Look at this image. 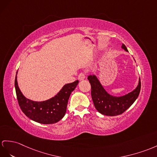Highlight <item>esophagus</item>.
<instances>
[{"mask_svg": "<svg viewBox=\"0 0 157 157\" xmlns=\"http://www.w3.org/2000/svg\"><path fill=\"white\" fill-rule=\"evenodd\" d=\"M85 78V74L83 73V72H81V73H80L78 76V79L79 81H82Z\"/></svg>", "mask_w": 157, "mask_h": 157, "instance_id": "obj_1", "label": "esophagus"}]
</instances>
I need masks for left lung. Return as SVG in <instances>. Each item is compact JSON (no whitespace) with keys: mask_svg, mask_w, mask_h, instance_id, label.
I'll return each mask as SVG.
<instances>
[{"mask_svg":"<svg viewBox=\"0 0 157 157\" xmlns=\"http://www.w3.org/2000/svg\"><path fill=\"white\" fill-rule=\"evenodd\" d=\"M121 48L128 52L123 44ZM91 85V96L95 108L102 114L106 116H117L123 113L138 98L140 90V79L135 89L128 94L120 97L113 96L108 93L95 75L88 76Z\"/></svg>","mask_w":157,"mask_h":157,"instance_id":"left-lung-1","label":"left lung"}]
</instances>
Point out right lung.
<instances>
[{
	"label": "right lung",
	"instance_id": "1",
	"mask_svg": "<svg viewBox=\"0 0 157 157\" xmlns=\"http://www.w3.org/2000/svg\"><path fill=\"white\" fill-rule=\"evenodd\" d=\"M17 72L14 86L17 100L22 111L30 119L41 124H53L64 117L67 111L68 98L78 84V81L64 85L54 97L44 101H34L26 98L19 89Z\"/></svg>",
	"mask_w": 157,
	"mask_h": 157
}]
</instances>
